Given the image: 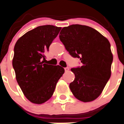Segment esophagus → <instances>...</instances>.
Listing matches in <instances>:
<instances>
[{
    "instance_id": "1",
    "label": "esophagus",
    "mask_w": 124,
    "mask_h": 124,
    "mask_svg": "<svg viewBox=\"0 0 124 124\" xmlns=\"http://www.w3.org/2000/svg\"><path fill=\"white\" fill-rule=\"evenodd\" d=\"M64 69H65V71L66 72H67V71H69L70 68H69V67H65Z\"/></svg>"
}]
</instances>
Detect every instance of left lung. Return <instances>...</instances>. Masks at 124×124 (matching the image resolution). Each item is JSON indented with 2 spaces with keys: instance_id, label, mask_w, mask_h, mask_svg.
Here are the masks:
<instances>
[{
  "instance_id": "1",
  "label": "left lung",
  "mask_w": 124,
  "mask_h": 124,
  "mask_svg": "<svg viewBox=\"0 0 124 124\" xmlns=\"http://www.w3.org/2000/svg\"><path fill=\"white\" fill-rule=\"evenodd\" d=\"M59 38L70 54L82 64L71 69L75 75L70 84L73 95L84 102L95 100L111 76L113 57L108 40L94 28L78 24L63 27Z\"/></svg>"
}]
</instances>
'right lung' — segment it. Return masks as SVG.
Here are the masks:
<instances>
[{"label":"right lung","instance_id":"add662e5","mask_svg":"<svg viewBox=\"0 0 124 124\" xmlns=\"http://www.w3.org/2000/svg\"><path fill=\"white\" fill-rule=\"evenodd\" d=\"M61 28L50 25L38 26L19 38L14 46L13 67L17 82L25 97L34 104H43L51 98L64 73L61 66L42 62Z\"/></svg>","mask_w":124,"mask_h":124}]
</instances>
